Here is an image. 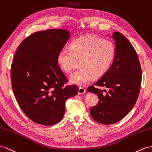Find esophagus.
<instances>
[{
  "label": "esophagus",
  "mask_w": 152,
  "mask_h": 152,
  "mask_svg": "<svg viewBox=\"0 0 152 152\" xmlns=\"http://www.w3.org/2000/svg\"><path fill=\"white\" fill-rule=\"evenodd\" d=\"M85 92H86V90H85V89H84L83 88H79V91H78V94H79V95H80V94H84Z\"/></svg>",
  "instance_id": "obj_1"
}]
</instances>
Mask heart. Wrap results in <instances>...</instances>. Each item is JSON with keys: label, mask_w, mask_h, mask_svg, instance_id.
I'll return each mask as SVG.
<instances>
[{"label": "heart", "mask_w": 152, "mask_h": 152, "mask_svg": "<svg viewBox=\"0 0 152 152\" xmlns=\"http://www.w3.org/2000/svg\"><path fill=\"white\" fill-rule=\"evenodd\" d=\"M115 55L112 42L90 35L73 40L69 49L63 48L58 51L57 63L62 71L69 73L79 62V69L72 73L69 82L83 86L94 77H100L108 72Z\"/></svg>", "instance_id": "heart-1"}]
</instances>
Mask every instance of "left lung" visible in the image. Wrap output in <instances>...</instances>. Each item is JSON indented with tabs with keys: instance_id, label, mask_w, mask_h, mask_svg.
<instances>
[{
	"instance_id": "8db88e82",
	"label": "left lung",
	"mask_w": 152,
	"mask_h": 152,
	"mask_svg": "<svg viewBox=\"0 0 152 152\" xmlns=\"http://www.w3.org/2000/svg\"><path fill=\"white\" fill-rule=\"evenodd\" d=\"M110 37L115 45L113 63L94 84L96 87L87 88L88 91L99 97L98 104L90 109L91 116L102 124L117 123L130 112L137 100L142 79L141 68L134 46L119 32H114ZM98 87H106L109 91Z\"/></svg>"
}]
</instances>
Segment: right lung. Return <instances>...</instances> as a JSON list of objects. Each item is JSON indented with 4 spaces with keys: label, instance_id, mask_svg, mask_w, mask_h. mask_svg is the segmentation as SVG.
<instances>
[{
    "label": "right lung",
    "instance_id": "1",
    "mask_svg": "<svg viewBox=\"0 0 152 152\" xmlns=\"http://www.w3.org/2000/svg\"><path fill=\"white\" fill-rule=\"evenodd\" d=\"M70 37L65 29L35 32L18 47L11 69L13 91L18 105L35 123L51 126L65 112V102L78 94L57 63V55Z\"/></svg>",
    "mask_w": 152,
    "mask_h": 152
}]
</instances>
